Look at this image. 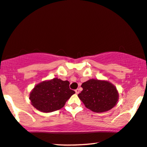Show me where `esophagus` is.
<instances>
[{
  "mask_svg": "<svg viewBox=\"0 0 147 147\" xmlns=\"http://www.w3.org/2000/svg\"><path fill=\"white\" fill-rule=\"evenodd\" d=\"M75 93H77V94H79V93H80V90H79V89H77L75 90Z\"/></svg>",
  "mask_w": 147,
  "mask_h": 147,
  "instance_id": "1",
  "label": "esophagus"
}]
</instances>
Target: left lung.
Segmentation results:
<instances>
[{
	"label": "left lung",
	"mask_w": 147,
	"mask_h": 147,
	"mask_svg": "<svg viewBox=\"0 0 147 147\" xmlns=\"http://www.w3.org/2000/svg\"><path fill=\"white\" fill-rule=\"evenodd\" d=\"M78 95L87 108L96 113L105 112L117 104L119 93L116 87L107 81L89 79L81 85Z\"/></svg>",
	"instance_id": "1"
}]
</instances>
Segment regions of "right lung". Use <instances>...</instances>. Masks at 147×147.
<instances>
[{
    "label": "right lung",
    "instance_id": "add662e5",
    "mask_svg": "<svg viewBox=\"0 0 147 147\" xmlns=\"http://www.w3.org/2000/svg\"><path fill=\"white\" fill-rule=\"evenodd\" d=\"M70 83L58 78L37 84L29 94L31 105L42 112H52L61 109L75 92L70 89Z\"/></svg>",
    "mask_w": 147,
    "mask_h": 147
}]
</instances>
